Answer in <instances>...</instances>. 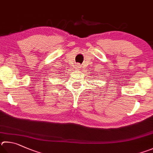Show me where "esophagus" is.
I'll list each match as a JSON object with an SVG mask.
<instances>
[{"instance_id": "obj_1", "label": "esophagus", "mask_w": 153, "mask_h": 153, "mask_svg": "<svg viewBox=\"0 0 153 153\" xmlns=\"http://www.w3.org/2000/svg\"><path fill=\"white\" fill-rule=\"evenodd\" d=\"M76 69H77V70H79V69H81V65H80L79 63H77V64L76 65Z\"/></svg>"}]
</instances>
